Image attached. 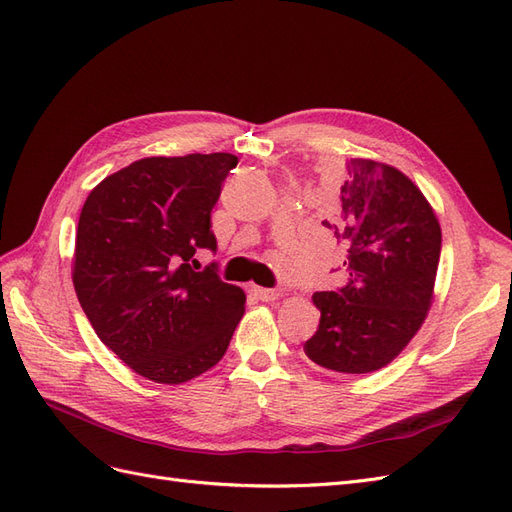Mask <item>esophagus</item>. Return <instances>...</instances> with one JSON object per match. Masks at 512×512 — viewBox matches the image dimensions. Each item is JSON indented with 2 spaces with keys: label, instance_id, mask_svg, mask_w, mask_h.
Wrapping results in <instances>:
<instances>
[{
  "label": "esophagus",
  "instance_id": "34e87169",
  "mask_svg": "<svg viewBox=\"0 0 512 512\" xmlns=\"http://www.w3.org/2000/svg\"><path fill=\"white\" fill-rule=\"evenodd\" d=\"M252 292H254V297H256V299H260V301H275V299H280V297H282V292H280V290L260 288V286H254V288H252Z\"/></svg>",
  "mask_w": 512,
  "mask_h": 512
}]
</instances>
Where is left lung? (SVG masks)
I'll list each match as a JSON object with an SVG mask.
<instances>
[{
  "mask_svg": "<svg viewBox=\"0 0 512 512\" xmlns=\"http://www.w3.org/2000/svg\"><path fill=\"white\" fill-rule=\"evenodd\" d=\"M322 226L346 247L350 282L312 297L320 324L305 354L337 374H371L397 359L423 327L440 262V222L401 170L354 158Z\"/></svg>",
  "mask_w": 512,
  "mask_h": 512,
  "instance_id": "1",
  "label": "left lung"
}]
</instances>
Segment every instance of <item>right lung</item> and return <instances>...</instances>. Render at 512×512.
<instances>
[{
	"instance_id": "obj_1",
	"label": "right lung",
	"mask_w": 512,
	"mask_h": 512,
	"mask_svg": "<svg viewBox=\"0 0 512 512\" xmlns=\"http://www.w3.org/2000/svg\"><path fill=\"white\" fill-rule=\"evenodd\" d=\"M239 162L232 153L143 158L89 192L72 284L91 327L119 359L158 384H183L224 356L245 292L198 250L215 252L211 211Z\"/></svg>"
}]
</instances>
